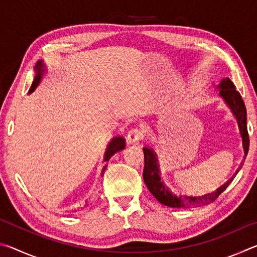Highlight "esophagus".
I'll return each instance as SVG.
<instances>
[{"mask_svg": "<svg viewBox=\"0 0 257 257\" xmlns=\"http://www.w3.org/2000/svg\"><path fill=\"white\" fill-rule=\"evenodd\" d=\"M144 137V130L141 128H133L129 130L127 135V142L129 144H135L138 141H141Z\"/></svg>", "mask_w": 257, "mask_h": 257, "instance_id": "obj_1", "label": "esophagus"}]
</instances>
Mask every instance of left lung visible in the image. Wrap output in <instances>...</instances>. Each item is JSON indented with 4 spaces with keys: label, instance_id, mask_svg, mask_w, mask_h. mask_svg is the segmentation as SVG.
<instances>
[{
    "label": "left lung",
    "instance_id": "obj_1",
    "mask_svg": "<svg viewBox=\"0 0 257 257\" xmlns=\"http://www.w3.org/2000/svg\"><path fill=\"white\" fill-rule=\"evenodd\" d=\"M220 89V96L224 99V102L230 107V110L236 116L239 132H240L241 138H242V147L245 156L248 153L249 149V137L248 132H247V112L245 107V103H243L242 98L239 94L238 90L234 87L233 82L229 79V78H224L220 85L217 86ZM144 171H143V178L147 186V188L152 193V195L158 199V201L163 204V205L170 206V207H179V208H191L203 206L206 204H210L214 202L215 199L219 197L221 193H223L225 188L230 185V182L233 180L236 177L237 172L239 171V168L236 175H233L230 179L222 185L220 188H217L215 191L211 194H205L203 196H178V195L173 194L172 191L164 185V182L161 180L160 177V170L158 164V158L153 149L151 147H144Z\"/></svg>",
    "mask_w": 257,
    "mask_h": 257
}]
</instances>
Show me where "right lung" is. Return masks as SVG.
Instances as JSON below:
<instances>
[{"label":"right lung","instance_id":"obj_1","mask_svg":"<svg viewBox=\"0 0 257 257\" xmlns=\"http://www.w3.org/2000/svg\"><path fill=\"white\" fill-rule=\"evenodd\" d=\"M44 67H45V64L43 63V61L42 60L38 61L37 64H36V67H35V69H36V76H35L34 81H33V84H32V87H30V89H29V94L33 93L34 90L36 89V87L38 86V84H40V82H41L43 73H44V71H45V68ZM124 147H125L124 138L123 137H120V136L114 137L110 142V144H108V146H107L106 152H105V156H104V161H108V160L111 159L112 155H114L116 152L122 151ZM105 168H106V165L103 169L102 175H103V172L105 171Z\"/></svg>","mask_w":257,"mask_h":257}]
</instances>
